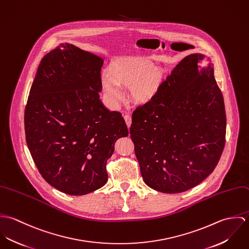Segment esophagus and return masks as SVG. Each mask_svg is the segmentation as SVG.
<instances>
[{"label":"esophagus","instance_id":"esophagus-1","mask_svg":"<svg viewBox=\"0 0 249 249\" xmlns=\"http://www.w3.org/2000/svg\"><path fill=\"white\" fill-rule=\"evenodd\" d=\"M124 121H125V124H126L127 127L129 128V127H130V125H131V122H132V120H131V116H130V115L125 114V115H124Z\"/></svg>","mask_w":249,"mask_h":249}]
</instances>
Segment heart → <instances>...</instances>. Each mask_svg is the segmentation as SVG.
Wrapping results in <instances>:
<instances>
[{"mask_svg": "<svg viewBox=\"0 0 249 249\" xmlns=\"http://www.w3.org/2000/svg\"><path fill=\"white\" fill-rule=\"evenodd\" d=\"M161 70L146 57H129L110 65L108 74L102 78V86L107 101L113 107L124 99L121 87L131 91L133 100L146 104L156 95L161 83Z\"/></svg>", "mask_w": 249, "mask_h": 249, "instance_id": "heart-1", "label": "heart"}]
</instances>
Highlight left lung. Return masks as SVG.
Segmentation results:
<instances>
[{
	"instance_id": "obj_1",
	"label": "left lung",
	"mask_w": 249,
	"mask_h": 249,
	"mask_svg": "<svg viewBox=\"0 0 249 249\" xmlns=\"http://www.w3.org/2000/svg\"><path fill=\"white\" fill-rule=\"evenodd\" d=\"M207 58L208 65L198 64ZM226 115L209 56L184 57L151 101L132 114L131 139L144 183L178 194L208 178L225 144Z\"/></svg>"
}]
</instances>
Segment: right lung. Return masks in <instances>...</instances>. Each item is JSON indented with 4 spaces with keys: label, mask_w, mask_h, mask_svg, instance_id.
<instances>
[{
    "label": "right lung",
    "mask_w": 249,
    "mask_h": 249,
    "mask_svg": "<svg viewBox=\"0 0 249 249\" xmlns=\"http://www.w3.org/2000/svg\"><path fill=\"white\" fill-rule=\"evenodd\" d=\"M104 59L61 43L41 60L25 110L27 144L51 186L71 196L107 182L114 144L128 135L121 113L100 100Z\"/></svg>",
    "instance_id": "right-lung-1"
}]
</instances>
